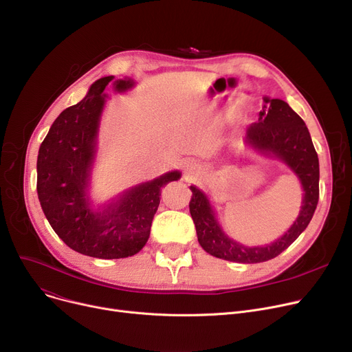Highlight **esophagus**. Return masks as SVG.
I'll list each match as a JSON object with an SVG mask.
<instances>
[{
	"instance_id": "obj_1",
	"label": "esophagus",
	"mask_w": 352,
	"mask_h": 352,
	"mask_svg": "<svg viewBox=\"0 0 352 352\" xmlns=\"http://www.w3.org/2000/svg\"><path fill=\"white\" fill-rule=\"evenodd\" d=\"M197 173H198V165L197 164H194V162L187 164V166H186L187 177H194Z\"/></svg>"
}]
</instances>
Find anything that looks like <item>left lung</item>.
<instances>
[{
	"label": "left lung",
	"instance_id": "1",
	"mask_svg": "<svg viewBox=\"0 0 352 352\" xmlns=\"http://www.w3.org/2000/svg\"><path fill=\"white\" fill-rule=\"evenodd\" d=\"M264 101L260 118L247 129L245 142L256 151L283 160L289 166L304 190L302 207L298 218L281 238L264 247H244L224 234L207 195L191 186L190 212L199 245L208 254L232 263H264L280 255L308 227L320 198L318 155L305 122L285 101L268 97Z\"/></svg>",
	"mask_w": 352,
	"mask_h": 352
}]
</instances>
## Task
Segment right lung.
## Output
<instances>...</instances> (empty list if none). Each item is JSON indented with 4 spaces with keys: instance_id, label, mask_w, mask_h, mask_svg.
I'll use <instances>...</instances> for the list:
<instances>
[{
    "instance_id": "obj_1",
    "label": "right lung",
    "mask_w": 352,
    "mask_h": 352,
    "mask_svg": "<svg viewBox=\"0 0 352 352\" xmlns=\"http://www.w3.org/2000/svg\"><path fill=\"white\" fill-rule=\"evenodd\" d=\"M134 81L113 76L97 80L78 104L57 117L44 138L36 160V192L50 226L80 254L114 260L141 251L150 238L162 187L181 177L166 173L125 191L116 202L94 211L87 187L97 151V135L108 85L124 92Z\"/></svg>"
}]
</instances>
